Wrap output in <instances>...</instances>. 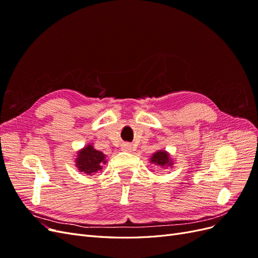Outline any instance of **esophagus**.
Returning <instances> with one entry per match:
<instances>
[{
    "label": "esophagus",
    "mask_w": 258,
    "mask_h": 258,
    "mask_svg": "<svg viewBox=\"0 0 258 258\" xmlns=\"http://www.w3.org/2000/svg\"><path fill=\"white\" fill-rule=\"evenodd\" d=\"M132 148L134 147H132V145L130 143H123L121 145V150L124 152H132Z\"/></svg>",
    "instance_id": "34e87169"
}]
</instances>
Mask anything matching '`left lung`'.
<instances>
[{
  "label": "left lung",
  "instance_id": "left-lung-1",
  "mask_svg": "<svg viewBox=\"0 0 258 258\" xmlns=\"http://www.w3.org/2000/svg\"><path fill=\"white\" fill-rule=\"evenodd\" d=\"M151 162L155 163L157 167H166L172 165V162L169 159V154L166 153L165 151H158L157 153H155L152 156Z\"/></svg>",
  "mask_w": 258,
  "mask_h": 258
}]
</instances>
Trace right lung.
Wrapping results in <instances>:
<instances>
[{"label":"right lung","mask_w":258,"mask_h":258,"mask_svg":"<svg viewBox=\"0 0 258 258\" xmlns=\"http://www.w3.org/2000/svg\"><path fill=\"white\" fill-rule=\"evenodd\" d=\"M105 155L93 148L92 145H87L79 153L76 158V166L81 172L91 174L102 169L105 163Z\"/></svg>","instance_id":"right-lung-1"}]
</instances>
